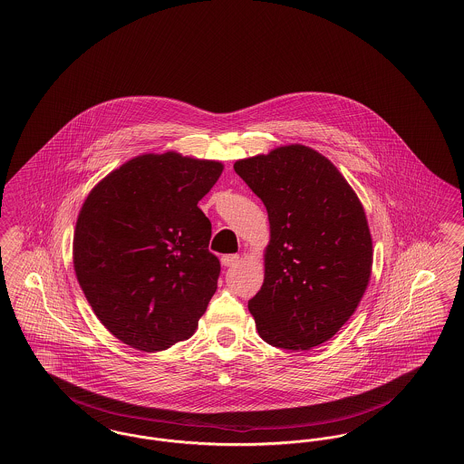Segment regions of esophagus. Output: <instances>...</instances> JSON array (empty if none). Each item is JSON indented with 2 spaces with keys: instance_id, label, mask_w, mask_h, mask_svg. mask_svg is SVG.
Instances as JSON below:
<instances>
[{
  "instance_id": "esophagus-1",
  "label": "esophagus",
  "mask_w": 464,
  "mask_h": 464,
  "mask_svg": "<svg viewBox=\"0 0 464 464\" xmlns=\"http://www.w3.org/2000/svg\"><path fill=\"white\" fill-rule=\"evenodd\" d=\"M223 266L226 267H231V266H237L240 262V256L238 254H229V256H223Z\"/></svg>"
}]
</instances>
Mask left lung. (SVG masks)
Returning <instances> with one entry per match:
<instances>
[{
	"instance_id": "8db88e82",
	"label": "left lung",
	"mask_w": 464,
	"mask_h": 464,
	"mask_svg": "<svg viewBox=\"0 0 464 464\" xmlns=\"http://www.w3.org/2000/svg\"><path fill=\"white\" fill-rule=\"evenodd\" d=\"M266 205L264 283L248 300L260 338L311 351L355 313L371 278L372 240L361 200L319 151L286 145L235 162Z\"/></svg>"
}]
</instances>
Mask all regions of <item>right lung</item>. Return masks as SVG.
Returning a JSON list of instances; mask_svg holds the SVG:
<instances>
[{
    "label": "right lung",
    "mask_w": 464,
    "mask_h": 464,
    "mask_svg": "<svg viewBox=\"0 0 464 464\" xmlns=\"http://www.w3.org/2000/svg\"><path fill=\"white\" fill-rule=\"evenodd\" d=\"M223 169L145 153L111 170L81 207L75 276L102 324L132 349L166 351L198 328L221 273L198 202Z\"/></svg>",
    "instance_id": "right-lung-1"
}]
</instances>
